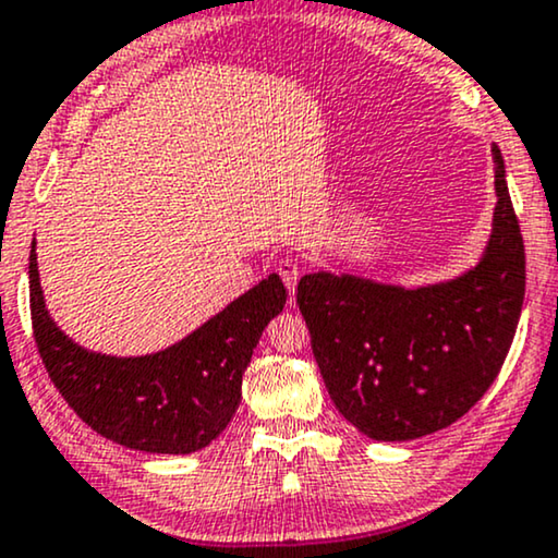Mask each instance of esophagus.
I'll list each match as a JSON object with an SVG mask.
<instances>
[{"mask_svg":"<svg viewBox=\"0 0 558 558\" xmlns=\"http://www.w3.org/2000/svg\"><path fill=\"white\" fill-rule=\"evenodd\" d=\"M277 271H279L281 281H284V287L289 289V294H292L296 281H300V266H296V262H292V258H281V262L277 264Z\"/></svg>","mask_w":558,"mask_h":558,"instance_id":"obj_1","label":"esophagus"}]
</instances>
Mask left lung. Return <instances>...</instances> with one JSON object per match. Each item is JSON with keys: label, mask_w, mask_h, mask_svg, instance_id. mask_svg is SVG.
<instances>
[{"label": "left lung", "mask_w": 558, "mask_h": 558, "mask_svg": "<svg viewBox=\"0 0 558 558\" xmlns=\"http://www.w3.org/2000/svg\"><path fill=\"white\" fill-rule=\"evenodd\" d=\"M497 207L464 277L402 289L305 274L296 305L330 400L374 440H412L466 415L497 379L525 294V248L495 148Z\"/></svg>", "instance_id": "1"}]
</instances>
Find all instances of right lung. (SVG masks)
<instances>
[{
	"mask_svg": "<svg viewBox=\"0 0 558 558\" xmlns=\"http://www.w3.org/2000/svg\"><path fill=\"white\" fill-rule=\"evenodd\" d=\"M287 289L277 274L258 281L215 317L137 359L76 345L50 320L31 248V315L38 353L69 408L99 436L146 453H192L220 436L241 402L243 372Z\"/></svg>",
	"mask_w": 558,
	"mask_h": 558,
	"instance_id": "obj_1",
	"label": "right lung"
}]
</instances>
